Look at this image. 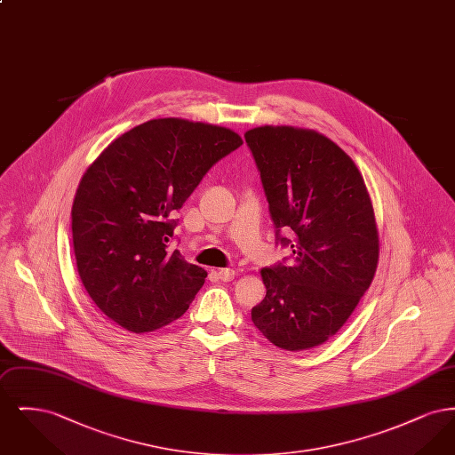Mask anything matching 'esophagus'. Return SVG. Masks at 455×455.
Listing matches in <instances>:
<instances>
[{"mask_svg": "<svg viewBox=\"0 0 455 455\" xmlns=\"http://www.w3.org/2000/svg\"><path fill=\"white\" fill-rule=\"evenodd\" d=\"M215 273H217V276L221 280V282H232V280L235 278V271H234V269H230V267L218 269Z\"/></svg>", "mask_w": 455, "mask_h": 455, "instance_id": "esophagus-1", "label": "esophagus"}]
</instances>
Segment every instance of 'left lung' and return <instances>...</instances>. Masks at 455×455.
I'll return each mask as SVG.
<instances>
[{"instance_id":"8db88e82","label":"left lung","mask_w":455,"mask_h":455,"mask_svg":"<svg viewBox=\"0 0 455 455\" xmlns=\"http://www.w3.org/2000/svg\"><path fill=\"white\" fill-rule=\"evenodd\" d=\"M243 136L276 242L293 252L290 264L260 269L266 297L252 308V323L286 351L319 347L345 325L377 271L379 230L365 180L317 131L260 126Z\"/></svg>"}]
</instances>
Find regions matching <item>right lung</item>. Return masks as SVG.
<instances>
[{
  "instance_id": "1",
  "label": "right lung",
  "mask_w": 455,
  "mask_h": 455,
  "mask_svg": "<svg viewBox=\"0 0 455 455\" xmlns=\"http://www.w3.org/2000/svg\"><path fill=\"white\" fill-rule=\"evenodd\" d=\"M242 143L228 128L152 119L116 138L88 167L71 208L73 251L90 299L110 321L140 334L189 308L208 273L167 252L169 215Z\"/></svg>"
}]
</instances>
